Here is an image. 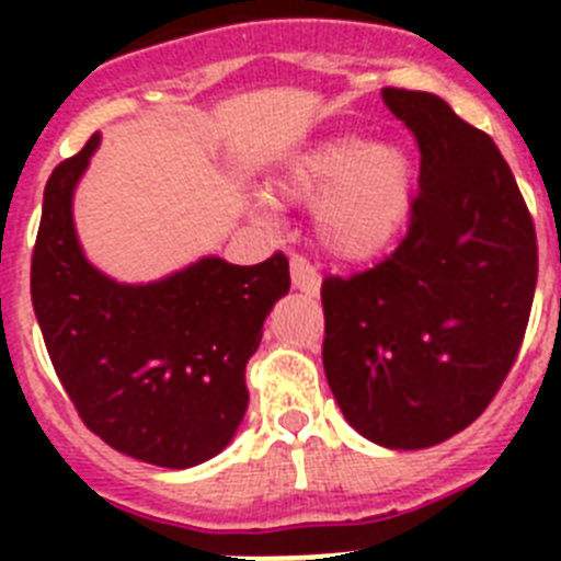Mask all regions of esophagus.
Listing matches in <instances>:
<instances>
[{
    "mask_svg": "<svg viewBox=\"0 0 561 561\" xmlns=\"http://www.w3.org/2000/svg\"><path fill=\"white\" fill-rule=\"evenodd\" d=\"M289 270L291 286H295L297 291H306V295H317V291H320V275H317V270L304 255H291Z\"/></svg>",
    "mask_w": 561,
    "mask_h": 561,
    "instance_id": "esophagus-1",
    "label": "esophagus"
}]
</instances>
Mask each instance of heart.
I'll list each match as a JSON object with an SVG mask.
<instances>
[{
	"label": "heart",
	"mask_w": 561,
	"mask_h": 561,
	"mask_svg": "<svg viewBox=\"0 0 561 561\" xmlns=\"http://www.w3.org/2000/svg\"><path fill=\"white\" fill-rule=\"evenodd\" d=\"M275 205H314V236L345 264H368L399 238L413 205V160L390 140L336 134L266 180ZM255 219H266L257 210Z\"/></svg>",
	"instance_id": "obj_1"
}]
</instances>
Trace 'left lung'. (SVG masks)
I'll list each match as a JSON object with an SVG mask.
<instances>
[{
    "label": "left lung",
    "instance_id": "obj_1",
    "mask_svg": "<svg viewBox=\"0 0 561 561\" xmlns=\"http://www.w3.org/2000/svg\"><path fill=\"white\" fill-rule=\"evenodd\" d=\"M421 148L408 238L323 284V368L342 415L385 449H427L489 408L517 359L537 236L494 140L430 92L381 89Z\"/></svg>",
    "mask_w": 561,
    "mask_h": 561
}]
</instances>
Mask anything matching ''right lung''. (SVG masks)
Segmentation results:
<instances>
[{
	"instance_id": "right-lung-1",
	"label": "right lung",
	"mask_w": 561,
	"mask_h": 561,
	"mask_svg": "<svg viewBox=\"0 0 561 561\" xmlns=\"http://www.w3.org/2000/svg\"><path fill=\"white\" fill-rule=\"evenodd\" d=\"M95 134L44 187L30 295L64 390L108 447L162 469L216 458L244 421V370L275 300L289 291L280 252L255 266L202 255L148 284H123L87 257L76 191Z\"/></svg>"
}]
</instances>
